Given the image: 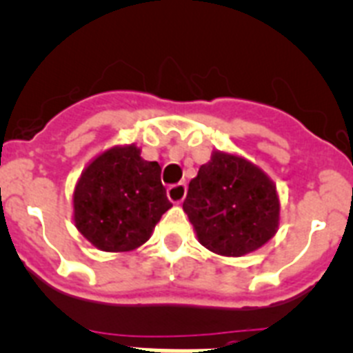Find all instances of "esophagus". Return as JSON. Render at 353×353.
<instances>
[{"label":"esophagus","instance_id":"1","mask_svg":"<svg viewBox=\"0 0 353 353\" xmlns=\"http://www.w3.org/2000/svg\"><path fill=\"white\" fill-rule=\"evenodd\" d=\"M167 195H169L170 202L179 204V202H183L184 200V196H186V184L184 183L172 184V186H169V190H167Z\"/></svg>","mask_w":353,"mask_h":353}]
</instances>
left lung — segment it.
Returning a JSON list of instances; mask_svg holds the SVG:
<instances>
[{
	"instance_id": "left-lung-1",
	"label": "left lung",
	"mask_w": 353,
	"mask_h": 353,
	"mask_svg": "<svg viewBox=\"0 0 353 353\" xmlns=\"http://www.w3.org/2000/svg\"><path fill=\"white\" fill-rule=\"evenodd\" d=\"M183 209L200 244L218 255L255 252L278 228L274 184L250 161L220 151L190 181Z\"/></svg>"
}]
</instances>
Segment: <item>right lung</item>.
<instances>
[{"label":"right lung","instance_id":"add662e5","mask_svg":"<svg viewBox=\"0 0 353 353\" xmlns=\"http://www.w3.org/2000/svg\"><path fill=\"white\" fill-rule=\"evenodd\" d=\"M158 161L135 145L112 148L82 172L74 193L75 227L101 252H130L151 237L172 208Z\"/></svg>","mask_w":353,"mask_h":353}]
</instances>
